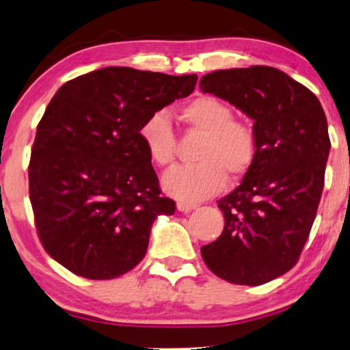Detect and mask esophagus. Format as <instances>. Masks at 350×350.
<instances>
[{"label":"esophagus","mask_w":350,"mask_h":350,"mask_svg":"<svg viewBox=\"0 0 350 350\" xmlns=\"http://www.w3.org/2000/svg\"><path fill=\"white\" fill-rule=\"evenodd\" d=\"M198 207V204H193V202H183V200H178L176 202V208H178V212H183V213H188L191 210H194Z\"/></svg>","instance_id":"1"}]
</instances>
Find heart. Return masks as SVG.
<instances>
[{
    "mask_svg": "<svg viewBox=\"0 0 350 350\" xmlns=\"http://www.w3.org/2000/svg\"><path fill=\"white\" fill-rule=\"evenodd\" d=\"M180 116L191 129L205 133V140L196 156L199 164L176 167L165 174L162 185L167 193L183 202H198L219 193L226 174L231 178L247 174L256 157V137L247 124L234 121L228 103L202 95L181 108ZM138 133L152 164H174L176 138L164 113H152Z\"/></svg>",
    "mask_w": 350,
    "mask_h": 350,
    "instance_id": "obj_1",
    "label": "heart"
}]
</instances>
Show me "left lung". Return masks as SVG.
Segmentation results:
<instances>
[{
    "mask_svg": "<svg viewBox=\"0 0 350 350\" xmlns=\"http://www.w3.org/2000/svg\"><path fill=\"white\" fill-rule=\"evenodd\" d=\"M200 90L253 119L256 157L242 183L218 200L224 229L200 248L208 269L237 285H262L296 265L317 213L329 154L319 98L272 66L218 70Z\"/></svg>",
    "mask_w": 350,
    "mask_h": 350,
    "instance_id": "left-lung-1",
    "label": "left lung"
}]
</instances>
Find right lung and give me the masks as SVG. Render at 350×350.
Returning a JSON list of instances; mask_svg holds the SVG:
<instances>
[{"instance_id":"add662e5","label":"right lung","mask_w":350,"mask_h":350,"mask_svg":"<svg viewBox=\"0 0 350 350\" xmlns=\"http://www.w3.org/2000/svg\"><path fill=\"white\" fill-rule=\"evenodd\" d=\"M196 83V75L107 66L52 97L36 129L28 185L42 247L73 274H126L145 258L154 219L174 215L138 132Z\"/></svg>"}]
</instances>
